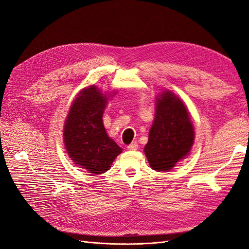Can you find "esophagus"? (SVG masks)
Masks as SVG:
<instances>
[{"label": "esophagus", "mask_w": 249, "mask_h": 249, "mask_svg": "<svg viewBox=\"0 0 249 249\" xmlns=\"http://www.w3.org/2000/svg\"><path fill=\"white\" fill-rule=\"evenodd\" d=\"M126 148L129 150H137L138 149V143L137 142H132L130 145H127Z\"/></svg>", "instance_id": "esophagus-1"}]
</instances>
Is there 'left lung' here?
Masks as SVG:
<instances>
[{
  "label": "left lung",
  "instance_id": "obj_1",
  "mask_svg": "<svg viewBox=\"0 0 249 249\" xmlns=\"http://www.w3.org/2000/svg\"><path fill=\"white\" fill-rule=\"evenodd\" d=\"M194 138L185 103L171 90H163L156 96L155 117L143 149L149 166L156 171L171 170L190 154Z\"/></svg>",
  "mask_w": 249,
  "mask_h": 249
}]
</instances>
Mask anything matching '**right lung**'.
<instances>
[{
	"mask_svg": "<svg viewBox=\"0 0 249 249\" xmlns=\"http://www.w3.org/2000/svg\"><path fill=\"white\" fill-rule=\"evenodd\" d=\"M117 93L103 92L90 85L72 101L63 127L66 153L76 166L97 176L110 169L116 157L123 152L116 142L108 136L103 123L108 102Z\"/></svg>",
	"mask_w": 249,
	"mask_h": 249,
	"instance_id": "add662e5",
	"label": "right lung"
}]
</instances>
